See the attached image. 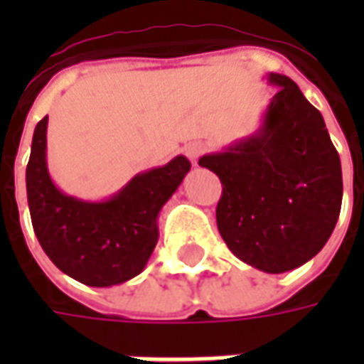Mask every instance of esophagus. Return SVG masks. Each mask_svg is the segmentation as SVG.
Returning <instances> with one entry per match:
<instances>
[{
    "mask_svg": "<svg viewBox=\"0 0 364 364\" xmlns=\"http://www.w3.org/2000/svg\"><path fill=\"white\" fill-rule=\"evenodd\" d=\"M206 150H208V146H206L205 142H200V140H195V142L185 144V148H183L185 156H187V158H189L193 164H197L198 158H200V156H205Z\"/></svg>",
    "mask_w": 364,
    "mask_h": 364,
    "instance_id": "obj_1",
    "label": "esophagus"
}]
</instances>
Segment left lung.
Segmentation results:
<instances>
[{"mask_svg":"<svg viewBox=\"0 0 364 364\" xmlns=\"http://www.w3.org/2000/svg\"><path fill=\"white\" fill-rule=\"evenodd\" d=\"M279 91L250 138L198 166L220 177L216 224L230 252L265 273H284L320 253L336 228L341 161L320 111L290 77L269 74Z\"/></svg>","mask_w":364,"mask_h":364,"instance_id":"obj_1","label":"left lung"}]
</instances>
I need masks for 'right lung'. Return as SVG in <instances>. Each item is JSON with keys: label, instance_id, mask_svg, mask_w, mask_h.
Masks as SVG:
<instances>
[{"label": "right lung", "instance_id": "add662e5", "mask_svg": "<svg viewBox=\"0 0 364 364\" xmlns=\"http://www.w3.org/2000/svg\"><path fill=\"white\" fill-rule=\"evenodd\" d=\"M44 117L35 128L27 166L33 228L56 267L87 287H112L142 273L158 244V214L191 169L185 156L138 173L103 203L64 195L46 167Z\"/></svg>", "mask_w": 364, "mask_h": 364}]
</instances>
